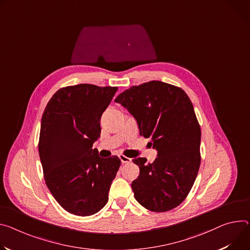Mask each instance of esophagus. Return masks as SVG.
<instances>
[{"instance_id":"34e87169","label":"esophagus","mask_w":250,"mask_h":250,"mask_svg":"<svg viewBox=\"0 0 250 250\" xmlns=\"http://www.w3.org/2000/svg\"><path fill=\"white\" fill-rule=\"evenodd\" d=\"M120 160H121L122 164H128V163L131 162V158L126 157V156L124 155V154H120Z\"/></svg>"}]
</instances>
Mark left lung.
I'll return each instance as SVG.
<instances>
[{"label": "left lung", "mask_w": 250, "mask_h": 250, "mask_svg": "<svg viewBox=\"0 0 250 250\" xmlns=\"http://www.w3.org/2000/svg\"><path fill=\"white\" fill-rule=\"evenodd\" d=\"M137 121L140 134L150 138L157 151L152 164L132 161L140 167L131 183L134 197L155 212L168 211L190 191L200 166L201 131L193 105L181 88L151 81L125 90L115 100Z\"/></svg>", "instance_id": "1"}]
</instances>
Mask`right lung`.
Here are the masks:
<instances>
[{
  "label": "right lung",
  "mask_w": 250,
  "mask_h": 250,
  "mask_svg": "<svg viewBox=\"0 0 250 250\" xmlns=\"http://www.w3.org/2000/svg\"><path fill=\"white\" fill-rule=\"evenodd\" d=\"M118 87L88 83L59 89L42 117L39 153L46 185L60 206L75 215L99 212L121 160L103 158L93 145L100 120Z\"/></svg>",
  "instance_id": "add662e5"
}]
</instances>
